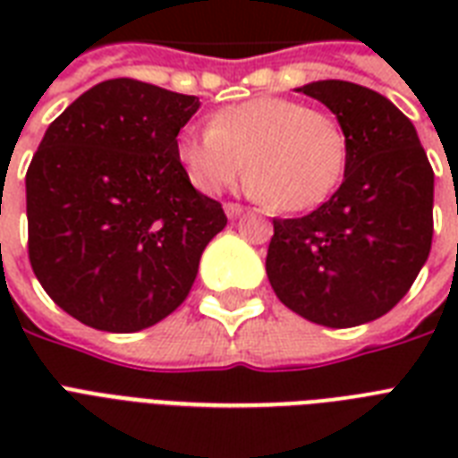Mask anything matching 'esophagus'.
Returning <instances> with one entry per match:
<instances>
[{
    "label": "esophagus",
    "mask_w": 458,
    "mask_h": 458,
    "mask_svg": "<svg viewBox=\"0 0 458 458\" xmlns=\"http://www.w3.org/2000/svg\"><path fill=\"white\" fill-rule=\"evenodd\" d=\"M225 214H228V218H237V216L242 214L244 211V207L242 204H235V201H228V204H225Z\"/></svg>",
    "instance_id": "34e87169"
}]
</instances>
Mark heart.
Segmentation results:
<instances>
[{"instance_id":"heart-1","label":"heart","mask_w":458,"mask_h":458,"mask_svg":"<svg viewBox=\"0 0 458 458\" xmlns=\"http://www.w3.org/2000/svg\"><path fill=\"white\" fill-rule=\"evenodd\" d=\"M178 161L197 190L216 194L244 171L276 211L323 204L347 164V138L330 114L285 97H254L216 111L204 131H185Z\"/></svg>"}]
</instances>
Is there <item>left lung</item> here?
<instances>
[{"instance_id":"1","label":"left lung","mask_w":458,"mask_h":458,"mask_svg":"<svg viewBox=\"0 0 458 458\" xmlns=\"http://www.w3.org/2000/svg\"><path fill=\"white\" fill-rule=\"evenodd\" d=\"M337 116L344 180L301 218H273L266 273L278 300L327 327L376 320L397 304L433 244L435 173L416 128L387 97L347 81L300 88Z\"/></svg>"}]
</instances>
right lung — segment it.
I'll list each match as a JSON object with an SVG mask.
<instances>
[{"label":"right lung","instance_id":"obj_1","mask_svg":"<svg viewBox=\"0 0 458 458\" xmlns=\"http://www.w3.org/2000/svg\"><path fill=\"white\" fill-rule=\"evenodd\" d=\"M197 109L199 97L114 78L47 128L25 173L28 257L54 304L85 326L138 333L164 320L225 228L175 154Z\"/></svg>","mask_w":458,"mask_h":458}]
</instances>
